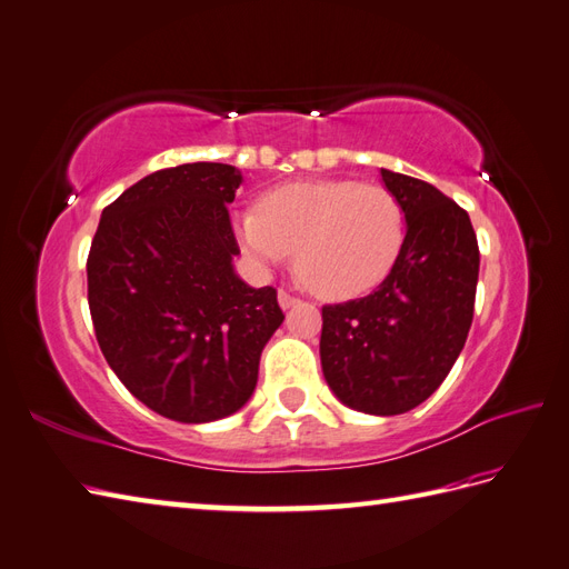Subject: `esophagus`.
<instances>
[{"label": "esophagus", "instance_id": "esophagus-1", "mask_svg": "<svg viewBox=\"0 0 569 569\" xmlns=\"http://www.w3.org/2000/svg\"><path fill=\"white\" fill-rule=\"evenodd\" d=\"M278 301H280V306H282L284 311H287V309H291V306H297V303H299V299H297L295 295H289L287 289H280V291H278Z\"/></svg>", "mask_w": 569, "mask_h": 569}]
</instances>
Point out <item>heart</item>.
<instances>
[{
  "mask_svg": "<svg viewBox=\"0 0 569 569\" xmlns=\"http://www.w3.org/2000/svg\"><path fill=\"white\" fill-rule=\"evenodd\" d=\"M237 239L258 268L287 263L322 299H355L388 278L405 243V210L380 183L295 181L260 196L234 218Z\"/></svg>",
  "mask_w": 569,
  "mask_h": 569,
  "instance_id": "obj_1",
  "label": "heart"
}]
</instances>
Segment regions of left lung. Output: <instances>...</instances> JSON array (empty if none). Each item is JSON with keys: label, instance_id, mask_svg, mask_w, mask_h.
Listing matches in <instances>:
<instances>
[{"label": "left lung", "instance_id": "1", "mask_svg": "<svg viewBox=\"0 0 569 569\" xmlns=\"http://www.w3.org/2000/svg\"><path fill=\"white\" fill-rule=\"evenodd\" d=\"M380 177L405 210L402 251L371 295L322 306L320 363L342 405L395 417L440 388L467 342L479 243L467 210L433 183Z\"/></svg>", "mask_w": 569, "mask_h": 569}]
</instances>
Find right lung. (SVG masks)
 I'll use <instances>...</instances> for the list:
<instances>
[{"label":"right lung","instance_id":"1","mask_svg":"<svg viewBox=\"0 0 569 569\" xmlns=\"http://www.w3.org/2000/svg\"><path fill=\"white\" fill-rule=\"evenodd\" d=\"M239 183L222 162L152 172L102 210L90 243L98 345L124 388L164 419L208 423L239 411L284 320L278 291L234 272L227 206Z\"/></svg>","mask_w":569,"mask_h":569}]
</instances>
